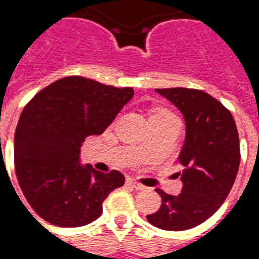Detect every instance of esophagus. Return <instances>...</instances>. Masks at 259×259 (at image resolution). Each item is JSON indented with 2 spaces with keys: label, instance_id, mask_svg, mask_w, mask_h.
Masks as SVG:
<instances>
[{
  "label": "esophagus",
  "instance_id": "esophagus-1",
  "mask_svg": "<svg viewBox=\"0 0 259 259\" xmlns=\"http://www.w3.org/2000/svg\"><path fill=\"white\" fill-rule=\"evenodd\" d=\"M127 183H129L132 187H135L136 190H144V189H146V186H143L141 183H139V182H136L135 179H127Z\"/></svg>",
  "mask_w": 259,
  "mask_h": 259
}]
</instances>
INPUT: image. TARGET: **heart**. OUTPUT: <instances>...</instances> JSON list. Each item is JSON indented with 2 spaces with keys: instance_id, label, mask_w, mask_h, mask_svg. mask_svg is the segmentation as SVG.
Returning <instances> with one entry per match:
<instances>
[{
  "instance_id": "heart-1",
  "label": "heart",
  "mask_w": 259,
  "mask_h": 259,
  "mask_svg": "<svg viewBox=\"0 0 259 259\" xmlns=\"http://www.w3.org/2000/svg\"><path fill=\"white\" fill-rule=\"evenodd\" d=\"M152 116H157V118H176L174 113L169 112L168 109H158V111L152 113Z\"/></svg>"
}]
</instances>
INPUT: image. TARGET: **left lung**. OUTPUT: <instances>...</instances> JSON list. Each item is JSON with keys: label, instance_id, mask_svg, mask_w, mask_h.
Masks as SVG:
<instances>
[{"label": "left lung", "instance_id": "8db88e82", "mask_svg": "<svg viewBox=\"0 0 259 259\" xmlns=\"http://www.w3.org/2000/svg\"><path fill=\"white\" fill-rule=\"evenodd\" d=\"M179 109L186 122V139L179 155L185 166L179 195L157 189L161 208L147 215L163 230H186L212 217L233 187L240 165L237 127L229 109L201 90L155 89Z\"/></svg>", "mask_w": 259, "mask_h": 259}]
</instances>
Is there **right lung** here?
Here are the masks:
<instances>
[{
	"label": "right lung",
	"instance_id": "1",
	"mask_svg": "<svg viewBox=\"0 0 259 259\" xmlns=\"http://www.w3.org/2000/svg\"><path fill=\"white\" fill-rule=\"evenodd\" d=\"M132 87L118 89L69 76L38 91L15 132V170L37 215L61 228H77L102 213L108 194L124 185L118 170L102 174L80 163L89 136L104 133L132 100Z\"/></svg>",
	"mask_w": 259,
	"mask_h": 259
}]
</instances>
